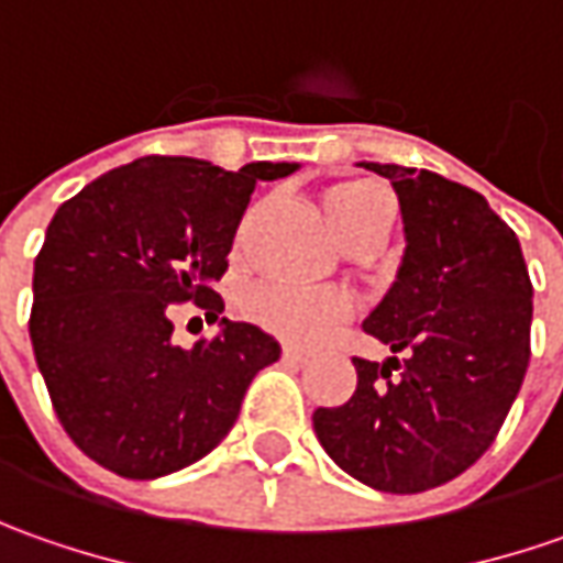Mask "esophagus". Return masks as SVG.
Here are the masks:
<instances>
[{"mask_svg":"<svg viewBox=\"0 0 563 563\" xmlns=\"http://www.w3.org/2000/svg\"><path fill=\"white\" fill-rule=\"evenodd\" d=\"M282 360H285V363H294V366H303V363L310 360V354L300 351V347H282Z\"/></svg>","mask_w":563,"mask_h":563,"instance_id":"34e87169","label":"esophagus"}]
</instances>
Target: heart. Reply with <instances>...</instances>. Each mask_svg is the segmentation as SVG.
I'll list each match as a JSON object with an SVG mask.
<instances>
[{
    "label": "heart",
    "instance_id": "heart-1",
    "mask_svg": "<svg viewBox=\"0 0 563 563\" xmlns=\"http://www.w3.org/2000/svg\"><path fill=\"white\" fill-rule=\"evenodd\" d=\"M325 216L347 247L376 244L388 228V197L369 181H338L322 194ZM256 209H250L241 238L247 234ZM241 313L263 332L288 344H319L354 316V300L341 288H294V285H260L244 297Z\"/></svg>",
    "mask_w": 563,
    "mask_h": 563
}]
</instances>
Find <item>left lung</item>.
Segmentation results:
<instances>
[{
    "instance_id": "obj_1",
    "label": "left lung",
    "mask_w": 563,
    "mask_h": 563,
    "mask_svg": "<svg viewBox=\"0 0 563 563\" xmlns=\"http://www.w3.org/2000/svg\"><path fill=\"white\" fill-rule=\"evenodd\" d=\"M398 190L407 253L363 319L385 363L354 357L357 391L313 429L344 473L378 492L451 483L495 442L530 366L532 282L486 197L426 168L366 163Z\"/></svg>"
}]
</instances>
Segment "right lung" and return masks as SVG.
<instances>
[{
    "mask_svg": "<svg viewBox=\"0 0 563 563\" xmlns=\"http://www.w3.org/2000/svg\"><path fill=\"white\" fill-rule=\"evenodd\" d=\"M294 168L143 156L58 206L33 263L31 341L55 417L90 461L156 479L225 439L282 347L222 319V335L185 351L172 341V310L194 303L219 319L212 282L225 275L250 194Z\"/></svg>",
    "mask_w": 563,
    "mask_h": 563,
    "instance_id": "right-lung-1",
    "label": "right lung"
}]
</instances>
